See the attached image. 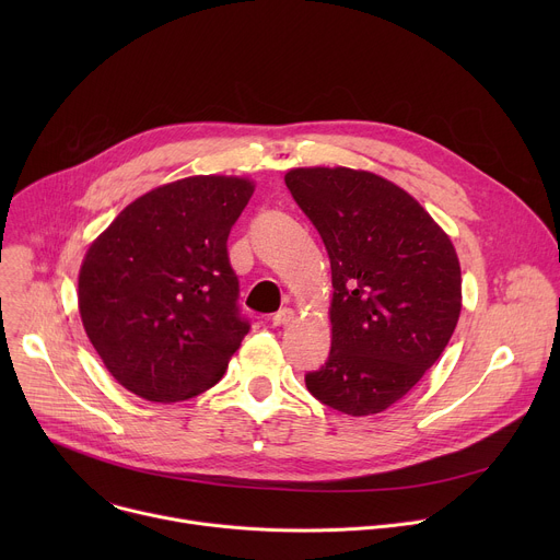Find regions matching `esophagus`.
<instances>
[{"instance_id":"1","label":"esophagus","mask_w":560,"mask_h":560,"mask_svg":"<svg viewBox=\"0 0 560 560\" xmlns=\"http://www.w3.org/2000/svg\"><path fill=\"white\" fill-rule=\"evenodd\" d=\"M292 318H294V310L292 307H283V310L272 314V326H288Z\"/></svg>"}]
</instances>
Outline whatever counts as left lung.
<instances>
[{
	"mask_svg": "<svg viewBox=\"0 0 560 560\" xmlns=\"http://www.w3.org/2000/svg\"><path fill=\"white\" fill-rule=\"evenodd\" d=\"M285 186L324 238L335 288L330 357L305 385L343 415H378L421 381L456 328V250L415 197L378 175L294 168Z\"/></svg>",
	"mask_w": 560,
	"mask_h": 560,
	"instance_id": "obj_1",
	"label": "left lung"
}]
</instances>
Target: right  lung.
Returning a JSON list of instances; mask_svg holds the SVG:
<instances>
[{
	"instance_id": "obj_1",
	"label": "right lung",
	"mask_w": 560,
	"mask_h": 560,
	"mask_svg": "<svg viewBox=\"0 0 560 560\" xmlns=\"http://www.w3.org/2000/svg\"><path fill=\"white\" fill-rule=\"evenodd\" d=\"M253 192L238 177L166 184L124 208L89 248L79 270L86 335L145 401L206 392L248 335L225 244Z\"/></svg>"
}]
</instances>
